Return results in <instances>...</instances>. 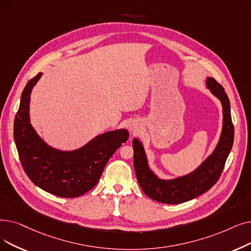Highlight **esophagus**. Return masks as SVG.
Returning <instances> with one entry per match:
<instances>
[{"instance_id":"obj_1","label":"esophagus","mask_w":251,"mask_h":251,"mask_svg":"<svg viewBox=\"0 0 251 251\" xmlns=\"http://www.w3.org/2000/svg\"><path fill=\"white\" fill-rule=\"evenodd\" d=\"M139 128H140V123L138 121H136V120H134V121H132V122H130L129 125H128L129 131L130 132H133V133L138 131Z\"/></svg>"}]
</instances>
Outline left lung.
<instances>
[{
    "instance_id": "obj_1",
    "label": "left lung",
    "mask_w": 251,
    "mask_h": 251,
    "mask_svg": "<svg viewBox=\"0 0 251 251\" xmlns=\"http://www.w3.org/2000/svg\"><path fill=\"white\" fill-rule=\"evenodd\" d=\"M206 88L222 103L223 127L213 151L192 172L170 179L159 177L149 165L144 145L137 137L133 138L136 178L141 190L152 200L165 204L183 203L208 191L221 176L234 141L231 106L225 89L213 78L206 79Z\"/></svg>"
}]
</instances>
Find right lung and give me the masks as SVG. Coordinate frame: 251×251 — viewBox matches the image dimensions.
Listing matches in <instances>:
<instances>
[{
	"mask_svg": "<svg viewBox=\"0 0 251 251\" xmlns=\"http://www.w3.org/2000/svg\"><path fill=\"white\" fill-rule=\"evenodd\" d=\"M28 81L21 94L14 120V140L26 176L37 187L63 198H75L92 190L114 152L126 143L129 132L117 129L95 136L83 147L62 151L49 146L32 127L30 94L42 77Z\"/></svg>",
	"mask_w": 251,
	"mask_h": 251,
	"instance_id": "1",
	"label": "right lung"
}]
</instances>
